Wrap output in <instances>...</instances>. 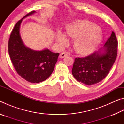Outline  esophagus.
Listing matches in <instances>:
<instances>
[{
	"label": "esophagus",
	"mask_w": 124,
	"mask_h": 124,
	"mask_svg": "<svg viewBox=\"0 0 124 124\" xmlns=\"http://www.w3.org/2000/svg\"><path fill=\"white\" fill-rule=\"evenodd\" d=\"M68 56V54L67 53V52H62V53H61L60 54V57L61 58H64V57H66V56Z\"/></svg>",
	"instance_id": "obj_1"
}]
</instances>
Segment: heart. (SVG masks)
Here are the masks:
<instances>
[{"mask_svg": "<svg viewBox=\"0 0 124 124\" xmlns=\"http://www.w3.org/2000/svg\"><path fill=\"white\" fill-rule=\"evenodd\" d=\"M100 28L97 25L85 20H78L67 26L66 35L74 39L73 46L78 53L87 54L91 53L99 45L101 37ZM56 40L61 47H63L68 43L66 35L58 32Z\"/></svg>", "mask_w": 124, "mask_h": 124, "instance_id": "heart-1", "label": "heart"}]
</instances>
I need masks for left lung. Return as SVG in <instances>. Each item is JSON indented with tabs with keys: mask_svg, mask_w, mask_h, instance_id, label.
Instances as JSON below:
<instances>
[{
	"mask_svg": "<svg viewBox=\"0 0 124 124\" xmlns=\"http://www.w3.org/2000/svg\"><path fill=\"white\" fill-rule=\"evenodd\" d=\"M117 40L114 32L104 45L103 51L93 52L85 57L75 58L72 74L78 81L92 85L102 81L108 74L117 56Z\"/></svg>",
	"mask_w": 124,
	"mask_h": 124,
	"instance_id": "8db88e82",
	"label": "left lung"
}]
</instances>
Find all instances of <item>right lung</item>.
Instances as JSON below:
<instances>
[{
	"mask_svg": "<svg viewBox=\"0 0 124 124\" xmlns=\"http://www.w3.org/2000/svg\"><path fill=\"white\" fill-rule=\"evenodd\" d=\"M34 12H29L16 23L10 34L8 51L17 74L28 82L38 83L51 75L60 54L54 53L48 49L34 51L23 44L20 34L21 23L23 18Z\"/></svg>",
	"mask_w": 124,
	"mask_h": 124,
	"instance_id": "obj_1",
	"label": "right lung"
}]
</instances>
